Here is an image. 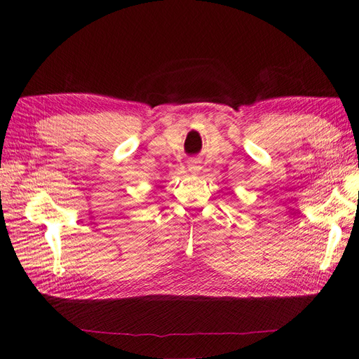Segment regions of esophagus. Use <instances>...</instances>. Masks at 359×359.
<instances>
[{
    "label": "esophagus",
    "mask_w": 359,
    "mask_h": 359,
    "mask_svg": "<svg viewBox=\"0 0 359 359\" xmlns=\"http://www.w3.org/2000/svg\"><path fill=\"white\" fill-rule=\"evenodd\" d=\"M187 168H189V170L190 172H193V173H196V172H199L201 170V161L198 160V158H190L189 161H187Z\"/></svg>",
    "instance_id": "34e87169"
}]
</instances>
